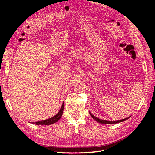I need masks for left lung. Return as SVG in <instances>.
Here are the masks:
<instances>
[{
  "label": "left lung",
  "instance_id": "8db88e82",
  "mask_svg": "<svg viewBox=\"0 0 155 155\" xmlns=\"http://www.w3.org/2000/svg\"><path fill=\"white\" fill-rule=\"evenodd\" d=\"M90 114L91 116L92 117L93 119H94L96 121H97V122L99 123H101V124H118V123H120V122H121V121H125L127 119L129 118H125V119H123V120H118V121H107V120H100L99 118H96V116H94V115H92L91 112H90Z\"/></svg>",
  "mask_w": 155,
  "mask_h": 155
}]
</instances>
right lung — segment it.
<instances>
[{
    "label": "right lung",
    "mask_w": 155,
    "mask_h": 155,
    "mask_svg": "<svg viewBox=\"0 0 155 155\" xmlns=\"http://www.w3.org/2000/svg\"><path fill=\"white\" fill-rule=\"evenodd\" d=\"M63 110H64V103L63 104L62 107H61V109L59 111L58 113L56 114L55 116H54V117H52V118L47 119V120H45L41 121L33 122V124H34L35 125H51V124H54V123L56 122V121H58L61 118V117L62 116Z\"/></svg>",
    "instance_id": "right-lung-1"
}]
</instances>
